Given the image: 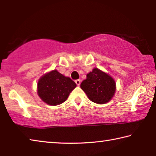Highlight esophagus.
Masks as SVG:
<instances>
[{
  "label": "esophagus",
  "instance_id": "esophagus-1",
  "mask_svg": "<svg viewBox=\"0 0 156 156\" xmlns=\"http://www.w3.org/2000/svg\"><path fill=\"white\" fill-rule=\"evenodd\" d=\"M80 82H81V80H80V79H78V80H75V83H76V84H77L78 86H79L80 84Z\"/></svg>",
  "mask_w": 156,
  "mask_h": 156
}]
</instances>
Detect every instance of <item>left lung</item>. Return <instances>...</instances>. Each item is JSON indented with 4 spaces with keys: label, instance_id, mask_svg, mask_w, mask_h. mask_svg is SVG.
<instances>
[{
    "label": "left lung",
    "instance_id": "obj_1",
    "mask_svg": "<svg viewBox=\"0 0 156 156\" xmlns=\"http://www.w3.org/2000/svg\"><path fill=\"white\" fill-rule=\"evenodd\" d=\"M89 100L97 104H105L112 98L115 91V83L107 73L97 68L87 75L80 84Z\"/></svg>",
    "mask_w": 156,
    "mask_h": 156
}]
</instances>
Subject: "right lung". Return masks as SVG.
<instances>
[{
  "instance_id": "1",
  "label": "right lung",
  "mask_w": 156,
  "mask_h": 156,
  "mask_svg": "<svg viewBox=\"0 0 156 156\" xmlns=\"http://www.w3.org/2000/svg\"><path fill=\"white\" fill-rule=\"evenodd\" d=\"M76 87V84L70 78L54 70L40 78L38 94L45 103L55 106L64 102Z\"/></svg>"
}]
</instances>
